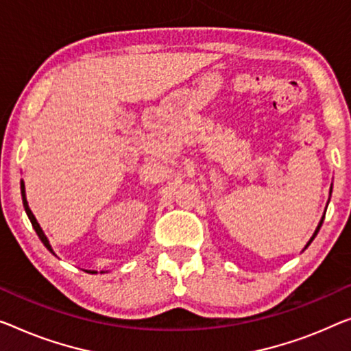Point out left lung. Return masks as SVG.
I'll return each mask as SVG.
<instances>
[{"instance_id": "obj_1", "label": "left lung", "mask_w": 351, "mask_h": 351, "mask_svg": "<svg viewBox=\"0 0 351 351\" xmlns=\"http://www.w3.org/2000/svg\"><path fill=\"white\" fill-rule=\"evenodd\" d=\"M323 219H325V217H323ZM323 219H322V221H320V223H318V227H317V230H315V233H313V237H312V239H311V241H309V244L313 241V238H315L317 237V233H318V230H320V227H322V223H323Z\"/></svg>"}]
</instances>
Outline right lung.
Returning <instances> with one entry per match:
<instances>
[{"label": "right lung", "instance_id": "1", "mask_svg": "<svg viewBox=\"0 0 351 351\" xmlns=\"http://www.w3.org/2000/svg\"><path fill=\"white\" fill-rule=\"evenodd\" d=\"M22 200H23V206H25V211H26V214H28V217H29V221H31V226H33V228L36 230V233H38V237H39V239L42 243H44V245L47 249L50 250V252H53V250H51V247H50V244H49V239L45 238V234H44V232H42V228L39 227V223H38V221H36V217L33 216V213H31V209H29V206H28V202H26V197H25V186H23V181H22Z\"/></svg>", "mask_w": 351, "mask_h": 351}]
</instances>
